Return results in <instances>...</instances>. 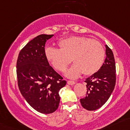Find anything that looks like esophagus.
I'll list each match as a JSON object with an SVG mask.
<instances>
[{"mask_svg": "<svg viewBox=\"0 0 130 130\" xmlns=\"http://www.w3.org/2000/svg\"><path fill=\"white\" fill-rule=\"evenodd\" d=\"M67 83L70 85H73L75 84V82L74 81H71V80H68Z\"/></svg>", "mask_w": 130, "mask_h": 130, "instance_id": "34e87169", "label": "esophagus"}]
</instances>
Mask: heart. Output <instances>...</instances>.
I'll use <instances>...</instances> for the list:
<instances>
[{
  "mask_svg": "<svg viewBox=\"0 0 130 130\" xmlns=\"http://www.w3.org/2000/svg\"><path fill=\"white\" fill-rule=\"evenodd\" d=\"M59 49L47 47L45 57L52 67L60 72H65L72 60L74 62L66 72L71 78L93 75L103 65L105 51L98 41L85 36H71L60 40Z\"/></svg>",
  "mask_w": 130,
  "mask_h": 130,
  "instance_id": "obj_1",
  "label": "heart"
}]
</instances>
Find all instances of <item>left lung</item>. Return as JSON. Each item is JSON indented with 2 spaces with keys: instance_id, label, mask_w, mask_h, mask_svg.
<instances>
[{
  "instance_id": "1",
  "label": "left lung",
  "mask_w": 130,
  "mask_h": 130,
  "mask_svg": "<svg viewBox=\"0 0 130 130\" xmlns=\"http://www.w3.org/2000/svg\"><path fill=\"white\" fill-rule=\"evenodd\" d=\"M106 58L102 66L94 74L86 78L87 93L80 99L81 104L88 110L99 109L107 101L116 82V67L113 52L105 45Z\"/></svg>"
}]
</instances>
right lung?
Returning <instances> with one entry per match:
<instances>
[{"label": "right lung", "instance_id": "right-lung-1", "mask_svg": "<svg viewBox=\"0 0 130 130\" xmlns=\"http://www.w3.org/2000/svg\"><path fill=\"white\" fill-rule=\"evenodd\" d=\"M53 35L38 36L21 50L17 62L18 85L26 102L42 113H53L60 103V89L67 82L50 66L45 44Z\"/></svg>", "mask_w": 130, "mask_h": 130}]
</instances>
